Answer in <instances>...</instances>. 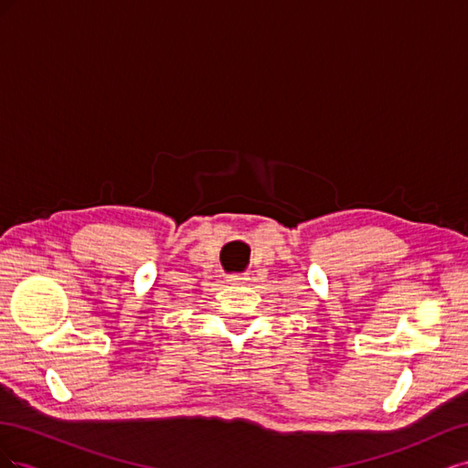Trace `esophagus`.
<instances>
[{"mask_svg":"<svg viewBox=\"0 0 468 468\" xmlns=\"http://www.w3.org/2000/svg\"><path fill=\"white\" fill-rule=\"evenodd\" d=\"M246 279H248V277H246L244 273H232V275L226 277V281L232 282V285H236V282H244Z\"/></svg>","mask_w":468,"mask_h":468,"instance_id":"34e87169","label":"esophagus"}]
</instances>
